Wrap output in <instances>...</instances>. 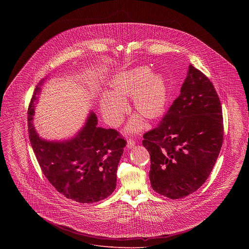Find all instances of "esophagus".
<instances>
[{
	"label": "esophagus",
	"instance_id": "1",
	"mask_svg": "<svg viewBox=\"0 0 249 249\" xmlns=\"http://www.w3.org/2000/svg\"><path fill=\"white\" fill-rule=\"evenodd\" d=\"M135 144H136V142H135L134 140H132V139H129V140H127L126 146H127L128 148H132V147H133Z\"/></svg>",
	"mask_w": 249,
	"mask_h": 249
}]
</instances>
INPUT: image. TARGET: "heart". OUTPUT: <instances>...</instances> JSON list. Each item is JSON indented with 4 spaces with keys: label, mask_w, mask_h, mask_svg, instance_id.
Returning <instances> with one entry per match:
<instances>
[{
    "label": "heart",
    "mask_w": 249,
    "mask_h": 249,
    "mask_svg": "<svg viewBox=\"0 0 249 249\" xmlns=\"http://www.w3.org/2000/svg\"><path fill=\"white\" fill-rule=\"evenodd\" d=\"M112 92H105L101 98V108L112 124L122 122L126 109L124 99L132 97L134 109L147 119L163 114L168 102V87L164 75L151 72L147 66H140L120 72L112 80ZM143 127L139 117L131 120L128 130L138 131Z\"/></svg>",
    "instance_id": "b5f03b06"
}]
</instances>
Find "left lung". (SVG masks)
<instances>
[{
  "mask_svg": "<svg viewBox=\"0 0 249 249\" xmlns=\"http://www.w3.org/2000/svg\"><path fill=\"white\" fill-rule=\"evenodd\" d=\"M142 137L152 189L172 199L196 192L209 178L223 142L222 109L210 79L190 65L180 95Z\"/></svg>",
  "mask_w": 249,
  "mask_h": 249,
  "instance_id": "1",
  "label": "left lung"
}]
</instances>
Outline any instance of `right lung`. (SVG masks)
I'll use <instances>...</instances> for the list:
<instances>
[{
	"label": "right lung",
	"instance_id": "right-lung-1",
	"mask_svg": "<svg viewBox=\"0 0 249 249\" xmlns=\"http://www.w3.org/2000/svg\"><path fill=\"white\" fill-rule=\"evenodd\" d=\"M44 79L36 86L28 111L29 137L38 164L49 182L67 198L94 203L116 188L117 168L126 141L115 129L99 127L90 112L84 126L70 140H43L33 124L36 101Z\"/></svg>",
	"mask_w": 249,
	"mask_h": 249
}]
</instances>
